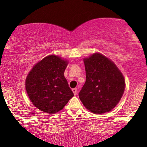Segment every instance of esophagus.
<instances>
[{
  "instance_id": "34e87169",
  "label": "esophagus",
  "mask_w": 147,
  "mask_h": 147,
  "mask_svg": "<svg viewBox=\"0 0 147 147\" xmlns=\"http://www.w3.org/2000/svg\"><path fill=\"white\" fill-rule=\"evenodd\" d=\"M72 92H74V95H76V94H77V89H76V88H74V89H72Z\"/></svg>"
}]
</instances>
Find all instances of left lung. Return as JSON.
Wrapping results in <instances>:
<instances>
[{"label": "left lung", "mask_w": 147, "mask_h": 147, "mask_svg": "<svg viewBox=\"0 0 147 147\" xmlns=\"http://www.w3.org/2000/svg\"><path fill=\"white\" fill-rule=\"evenodd\" d=\"M84 62L86 80L79 93L80 100L94 114L111 111L124 94L123 75L114 62L101 53L92 54Z\"/></svg>", "instance_id": "obj_1"}]
</instances>
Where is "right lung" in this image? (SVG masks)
Here are the masks:
<instances>
[{
	"mask_svg": "<svg viewBox=\"0 0 147 147\" xmlns=\"http://www.w3.org/2000/svg\"><path fill=\"white\" fill-rule=\"evenodd\" d=\"M68 61L59 56H47L33 66L27 76L25 88L36 108L50 114L63 109L74 94L64 77Z\"/></svg>",
	"mask_w": 147,
	"mask_h": 147,
	"instance_id": "1",
	"label": "right lung"
}]
</instances>
